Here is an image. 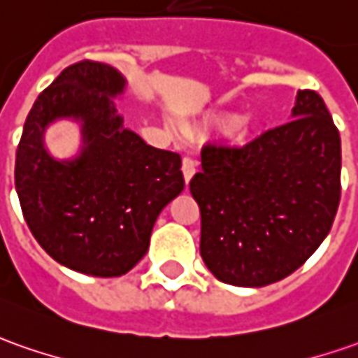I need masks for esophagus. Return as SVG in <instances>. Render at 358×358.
<instances>
[{
    "instance_id": "esophagus-1",
    "label": "esophagus",
    "mask_w": 358,
    "mask_h": 358,
    "mask_svg": "<svg viewBox=\"0 0 358 358\" xmlns=\"http://www.w3.org/2000/svg\"><path fill=\"white\" fill-rule=\"evenodd\" d=\"M196 170H198V162H196V160L189 159V157H186V159L182 160V174H184V180H186V182L192 180V176L196 174Z\"/></svg>"
}]
</instances>
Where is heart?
I'll return each instance as SVG.
<instances>
[{"mask_svg":"<svg viewBox=\"0 0 358 358\" xmlns=\"http://www.w3.org/2000/svg\"><path fill=\"white\" fill-rule=\"evenodd\" d=\"M208 121H210L211 125H215V127H229L231 124L229 133L233 138L243 141V138L247 137V121L237 119L235 115H231V113H217V115H211Z\"/></svg>","mask_w":358,"mask_h":358,"instance_id":"heart-1","label":"heart"}]
</instances>
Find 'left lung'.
<instances>
[{
    "mask_svg": "<svg viewBox=\"0 0 358 358\" xmlns=\"http://www.w3.org/2000/svg\"><path fill=\"white\" fill-rule=\"evenodd\" d=\"M189 192L199 255L217 280L261 288L298 271L341 199V137L322 96L300 90L292 121L245 147L206 145Z\"/></svg>",
    "mask_w": 358,
    "mask_h": 358,
    "instance_id": "8db88e82",
    "label": "left lung"
}]
</instances>
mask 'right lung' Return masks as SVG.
Instances as JSON below:
<instances>
[{
	"mask_svg": "<svg viewBox=\"0 0 358 358\" xmlns=\"http://www.w3.org/2000/svg\"><path fill=\"white\" fill-rule=\"evenodd\" d=\"M125 78L109 64L64 68L36 97L15 155V189L38 245L72 271L113 278L148 250L155 221L184 189L178 152L147 145L123 127L113 97ZM57 118L83 125L76 159L57 161L44 129Z\"/></svg>",
	"mask_w": 358,
	"mask_h": 358,
	"instance_id": "add662e5",
	"label": "right lung"
}]
</instances>
